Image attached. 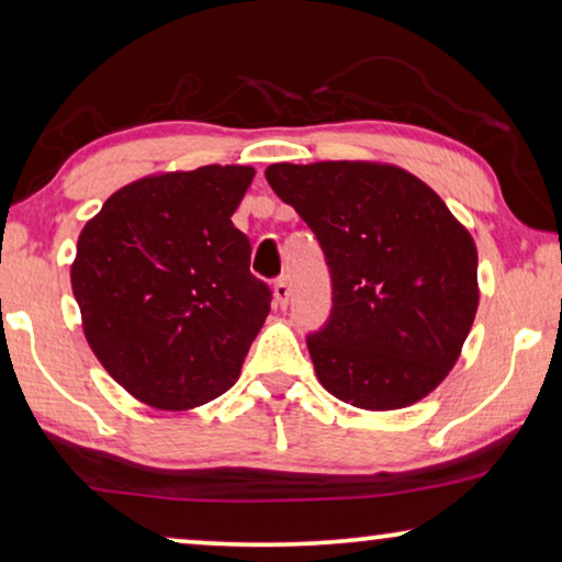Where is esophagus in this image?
Instances as JSON below:
<instances>
[{"instance_id": "34e87169", "label": "esophagus", "mask_w": 562, "mask_h": 562, "mask_svg": "<svg viewBox=\"0 0 562 562\" xmlns=\"http://www.w3.org/2000/svg\"><path fill=\"white\" fill-rule=\"evenodd\" d=\"M273 299H276V306H281V308L289 306L291 286H289L286 276H281V279H276V283H273Z\"/></svg>"}]
</instances>
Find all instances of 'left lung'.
Masks as SVG:
<instances>
[{
    "mask_svg": "<svg viewBox=\"0 0 562 562\" xmlns=\"http://www.w3.org/2000/svg\"><path fill=\"white\" fill-rule=\"evenodd\" d=\"M266 180L329 266V319L306 335L322 385L364 411L405 408L441 385L479 306L476 246L446 202L375 161L271 165Z\"/></svg>",
    "mask_w": 562,
    "mask_h": 562,
    "instance_id": "8db88e82",
    "label": "left lung"
}]
</instances>
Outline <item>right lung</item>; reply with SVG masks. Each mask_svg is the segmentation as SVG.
I'll return each instance as SVG.
<instances>
[{"label": "right lung", "mask_w": 562, "mask_h": 562, "mask_svg": "<svg viewBox=\"0 0 562 562\" xmlns=\"http://www.w3.org/2000/svg\"><path fill=\"white\" fill-rule=\"evenodd\" d=\"M254 169L146 177L103 202L78 238L72 296L88 345L142 403L187 411L235 385L271 312L233 225Z\"/></svg>", "instance_id": "add662e5"}]
</instances>
